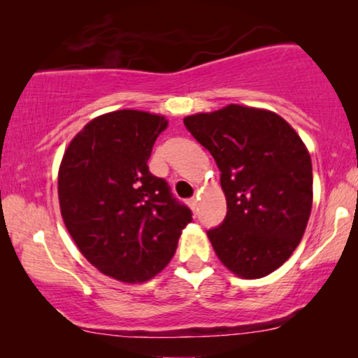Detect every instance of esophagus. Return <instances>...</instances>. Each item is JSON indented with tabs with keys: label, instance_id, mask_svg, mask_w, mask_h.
I'll use <instances>...</instances> for the list:
<instances>
[{
	"label": "esophagus",
	"instance_id": "1",
	"mask_svg": "<svg viewBox=\"0 0 358 358\" xmlns=\"http://www.w3.org/2000/svg\"><path fill=\"white\" fill-rule=\"evenodd\" d=\"M187 203H189V207L192 208L194 212H195V210H197V207H199V199H197V197H192V199H189V200H187Z\"/></svg>",
	"mask_w": 358,
	"mask_h": 358
}]
</instances>
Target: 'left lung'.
Masks as SVG:
<instances>
[{
    "label": "left lung",
    "mask_w": 358,
    "mask_h": 358,
    "mask_svg": "<svg viewBox=\"0 0 358 358\" xmlns=\"http://www.w3.org/2000/svg\"><path fill=\"white\" fill-rule=\"evenodd\" d=\"M184 125L220 169L227 217L208 229L220 261L243 278H261L292 256L313 203L311 158L300 136L271 110L231 104Z\"/></svg>",
    "instance_id": "1"
}]
</instances>
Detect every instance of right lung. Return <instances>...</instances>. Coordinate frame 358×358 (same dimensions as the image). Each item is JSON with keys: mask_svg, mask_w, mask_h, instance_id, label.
<instances>
[{"mask_svg": "<svg viewBox=\"0 0 358 358\" xmlns=\"http://www.w3.org/2000/svg\"><path fill=\"white\" fill-rule=\"evenodd\" d=\"M163 115L115 110L71 140L58 173L63 222L83 256L120 282H146L168 266L192 212L150 173Z\"/></svg>", "mask_w": 358, "mask_h": 358, "instance_id": "1", "label": "right lung"}]
</instances>
